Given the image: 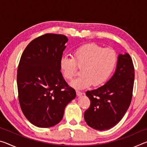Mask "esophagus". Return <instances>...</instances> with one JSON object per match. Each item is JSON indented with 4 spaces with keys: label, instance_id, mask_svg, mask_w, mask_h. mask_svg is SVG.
Instances as JSON below:
<instances>
[{
    "label": "esophagus",
    "instance_id": "esophagus-1",
    "mask_svg": "<svg viewBox=\"0 0 147 147\" xmlns=\"http://www.w3.org/2000/svg\"><path fill=\"white\" fill-rule=\"evenodd\" d=\"M83 94H84V93H82V92H81V91H76V94H77V95H78V96H82Z\"/></svg>",
    "mask_w": 147,
    "mask_h": 147
}]
</instances>
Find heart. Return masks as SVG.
<instances>
[{
	"label": "heart",
	"instance_id": "obj_1",
	"mask_svg": "<svg viewBox=\"0 0 147 147\" xmlns=\"http://www.w3.org/2000/svg\"><path fill=\"white\" fill-rule=\"evenodd\" d=\"M117 60L116 52L94 43L86 44L74 51V58L68 55L61 57L59 65L65 78L73 79L77 73V65L82 75L73 80L71 86L76 89H85L92 84L97 86L104 82L112 73Z\"/></svg>",
	"mask_w": 147,
	"mask_h": 147
}]
</instances>
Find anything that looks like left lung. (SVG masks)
<instances>
[{"mask_svg":"<svg viewBox=\"0 0 147 147\" xmlns=\"http://www.w3.org/2000/svg\"><path fill=\"white\" fill-rule=\"evenodd\" d=\"M134 76L130 56L128 53L119 54L111 78L102 86L86 92L91 101L84 113L88 126L100 131L109 130L123 119L132 98Z\"/></svg>","mask_w":147,"mask_h":147,"instance_id":"left-lung-1","label":"left lung"}]
</instances>
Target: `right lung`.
<instances>
[{
	"instance_id": "1",
	"label": "right lung",
	"mask_w": 147,
	"mask_h": 147,
	"mask_svg": "<svg viewBox=\"0 0 147 147\" xmlns=\"http://www.w3.org/2000/svg\"><path fill=\"white\" fill-rule=\"evenodd\" d=\"M68 39L47 34L34 39L24 49L17 69L20 106L26 118L39 128L61 121L66 106L76 97L61 73L60 61Z\"/></svg>"
}]
</instances>
